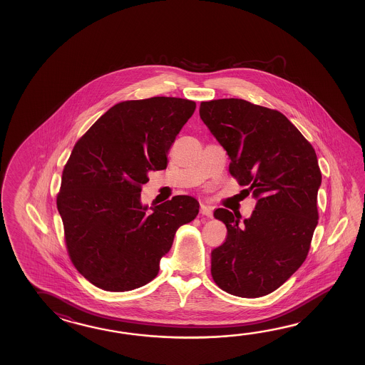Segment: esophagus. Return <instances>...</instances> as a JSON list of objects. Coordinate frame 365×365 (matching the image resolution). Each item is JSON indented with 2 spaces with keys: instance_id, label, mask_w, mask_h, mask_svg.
<instances>
[{
  "instance_id": "1",
  "label": "esophagus",
  "mask_w": 365,
  "mask_h": 365,
  "mask_svg": "<svg viewBox=\"0 0 365 365\" xmlns=\"http://www.w3.org/2000/svg\"><path fill=\"white\" fill-rule=\"evenodd\" d=\"M200 212H201L202 215H206V217H212V209L207 206V205L202 203L201 207H200Z\"/></svg>"
}]
</instances>
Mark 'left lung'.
I'll return each mask as SVG.
<instances>
[{"label":"left lung","mask_w":365,"mask_h":365,"mask_svg":"<svg viewBox=\"0 0 365 365\" xmlns=\"http://www.w3.org/2000/svg\"><path fill=\"white\" fill-rule=\"evenodd\" d=\"M200 116L230 156V173L257 200L244 222L214 211L227 237L211 252L212 279L231 295L272 294L309 252L322 180L316 151L283 113L242 99L202 101Z\"/></svg>","instance_id":"left-lung-1"}]
</instances>
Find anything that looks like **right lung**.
<instances>
[{"label":"right lung","mask_w":365,"mask_h":365,"mask_svg":"<svg viewBox=\"0 0 365 365\" xmlns=\"http://www.w3.org/2000/svg\"><path fill=\"white\" fill-rule=\"evenodd\" d=\"M195 103L155 96L109 108L78 140L62 171L57 209L70 259L93 286L124 292L159 272L180 225L200 203L189 195L148 209L140 186L167 168V154Z\"/></svg>","instance_id":"add662e5"}]
</instances>
